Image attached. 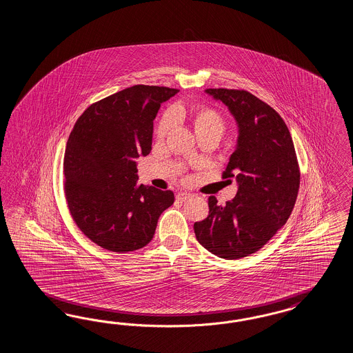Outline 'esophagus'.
Wrapping results in <instances>:
<instances>
[{
	"mask_svg": "<svg viewBox=\"0 0 353 353\" xmlns=\"http://www.w3.org/2000/svg\"><path fill=\"white\" fill-rule=\"evenodd\" d=\"M189 198H192V194L190 192H179L177 194V199H180V201H188Z\"/></svg>",
	"mask_w": 353,
	"mask_h": 353,
	"instance_id": "34e87169",
	"label": "esophagus"
}]
</instances>
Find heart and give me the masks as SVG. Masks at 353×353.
Returning a JSON list of instances; mask_svg holds the SVG:
<instances>
[{
    "mask_svg": "<svg viewBox=\"0 0 353 353\" xmlns=\"http://www.w3.org/2000/svg\"><path fill=\"white\" fill-rule=\"evenodd\" d=\"M186 117L189 119L192 129H194V133L196 134L198 139L211 137V139L219 141L224 134L225 128H226L225 119L214 108L207 106L192 107ZM173 123H174L173 114L171 111H167L161 117L158 125H157V130H155L157 137H159V139L165 137L173 127Z\"/></svg>",
    "mask_w": 353,
    "mask_h": 353,
    "instance_id": "obj_1",
    "label": "heart"
}]
</instances>
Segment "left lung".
Masks as SVG:
<instances>
[{
  "label": "left lung",
  "instance_id": "obj_1",
  "mask_svg": "<svg viewBox=\"0 0 353 353\" xmlns=\"http://www.w3.org/2000/svg\"><path fill=\"white\" fill-rule=\"evenodd\" d=\"M228 106L238 124V139L223 179H234V199L219 205L208 198L210 214L194 224L198 242L216 256L235 260L255 254L286 224L299 192L294 142L283 119L247 90L205 89Z\"/></svg>",
  "mask_w": 353,
  "mask_h": 353
}]
</instances>
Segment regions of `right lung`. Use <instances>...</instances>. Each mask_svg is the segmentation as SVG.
I'll return each mask as SVG.
<instances>
[{
    "instance_id": "obj_1",
    "label": "right lung",
    "mask_w": 353,
    "mask_h": 353,
    "mask_svg": "<svg viewBox=\"0 0 353 353\" xmlns=\"http://www.w3.org/2000/svg\"><path fill=\"white\" fill-rule=\"evenodd\" d=\"M179 92L134 85L88 107L64 152V192L77 228L98 246L129 252L152 239L171 190L139 185L137 163L151 151L161 103Z\"/></svg>"
}]
</instances>
